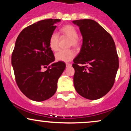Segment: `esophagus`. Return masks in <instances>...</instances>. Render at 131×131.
<instances>
[{
	"label": "esophagus",
	"mask_w": 131,
	"mask_h": 131,
	"mask_svg": "<svg viewBox=\"0 0 131 131\" xmlns=\"http://www.w3.org/2000/svg\"><path fill=\"white\" fill-rule=\"evenodd\" d=\"M71 66V63H66V67H67V68L70 67Z\"/></svg>",
	"instance_id": "34e87169"
}]
</instances>
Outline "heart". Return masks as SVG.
Wrapping results in <instances>:
<instances>
[{
    "label": "heart",
    "mask_w": 131,
    "mask_h": 131,
    "mask_svg": "<svg viewBox=\"0 0 131 131\" xmlns=\"http://www.w3.org/2000/svg\"><path fill=\"white\" fill-rule=\"evenodd\" d=\"M61 32L64 36L70 38L69 46L73 47L74 49H78L80 45V42L78 37V32L74 26L71 25H64L61 28ZM59 36L56 32L51 34L49 38V48L52 51H57L58 49ZM75 53L72 50H61L55 54V59L58 61L68 62L73 59Z\"/></svg>",
    "instance_id": "heart-1"
}]
</instances>
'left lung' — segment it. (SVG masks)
<instances>
[{
  "instance_id": "obj_1",
  "label": "left lung",
  "mask_w": 131,
  "mask_h": 131,
  "mask_svg": "<svg viewBox=\"0 0 131 131\" xmlns=\"http://www.w3.org/2000/svg\"><path fill=\"white\" fill-rule=\"evenodd\" d=\"M82 36L80 52L73 60L74 85L77 92L97 100L110 91L119 68L115 42L107 31L90 19L73 21Z\"/></svg>"
}]
</instances>
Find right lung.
<instances>
[{
  "label": "right lung",
  "mask_w": 131,
  "mask_h": 131,
  "mask_svg": "<svg viewBox=\"0 0 131 131\" xmlns=\"http://www.w3.org/2000/svg\"><path fill=\"white\" fill-rule=\"evenodd\" d=\"M59 19L39 21L26 27L16 39L12 55L16 84L23 94L31 100L42 102L56 92L57 82L66 67L55 61L49 48L51 34ZM43 67L47 68L42 71Z\"/></svg>",
  "instance_id": "right-lung-1"
}]
</instances>
